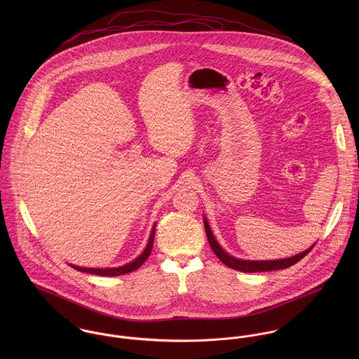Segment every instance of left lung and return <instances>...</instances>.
Instances as JSON below:
<instances>
[{"label": "left lung", "mask_w": 359, "mask_h": 359, "mask_svg": "<svg viewBox=\"0 0 359 359\" xmlns=\"http://www.w3.org/2000/svg\"><path fill=\"white\" fill-rule=\"evenodd\" d=\"M205 222V235L208 239V243L212 249V252L217 255V257L229 268L241 271V272H265V271H276V269H285L289 268L292 265H294L296 262H299L302 258L307 256L308 253L312 250V248L315 246V243L308 248L307 250H304L303 253H299L296 256L289 257V258H280V259H242V258H236V257L231 256L229 253H226L219 243L217 242V239L212 235V231L208 225L207 218H203Z\"/></svg>", "instance_id": "left-lung-1"}]
</instances>
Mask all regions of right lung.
<instances>
[{
  "mask_svg": "<svg viewBox=\"0 0 359 359\" xmlns=\"http://www.w3.org/2000/svg\"><path fill=\"white\" fill-rule=\"evenodd\" d=\"M154 229H156V224H154V228L151 231L147 248L144 249V252L140 256L134 258L131 262H127V264H124L121 266H114V268H86V266H79V265H73V264H70V266L77 269V271H80V272L94 273V275H101V276H118V275H124V273L133 272V271L138 269L147 261V258L149 257V255H151L152 248H154Z\"/></svg>",
  "mask_w": 359,
  "mask_h": 359,
  "instance_id": "1",
  "label": "right lung"
}]
</instances>
